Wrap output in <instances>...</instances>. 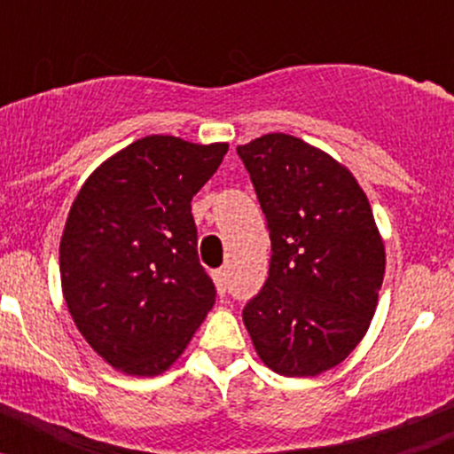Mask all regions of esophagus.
Masks as SVG:
<instances>
[{
	"instance_id": "obj_1",
	"label": "esophagus",
	"mask_w": 454,
	"mask_h": 454,
	"mask_svg": "<svg viewBox=\"0 0 454 454\" xmlns=\"http://www.w3.org/2000/svg\"><path fill=\"white\" fill-rule=\"evenodd\" d=\"M214 282L215 286H218V293L220 295H224L227 293V272L220 268V270H214Z\"/></svg>"
}]
</instances>
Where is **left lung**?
I'll list each match as a JSON object with an SVG mask.
<instances>
[{
  "label": "left lung",
  "mask_w": 454,
  "mask_h": 454,
  "mask_svg": "<svg viewBox=\"0 0 454 454\" xmlns=\"http://www.w3.org/2000/svg\"><path fill=\"white\" fill-rule=\"evenodd\" d=\"M236 152L272 252L243 323L268 368L320 375L355 350L375 314L387 262L371 204L348 168L295 136L266 134Z\"/></svg>",
  "instance_id": "obj_1"
}]
</instances>
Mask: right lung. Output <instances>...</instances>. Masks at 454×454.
<instances>
[{"instance_id": "1", "label": "right lung", "mask_w": 454, "mask_h": 454, "mask_svg": "<svg viewBox=\"0 0 454 454\" xmlns=\"http://www.w3.org/2000/svg\"><path fill=\"white\" fill-rule=\"evenodd\" d=\"M224 154L227 143L145 136L92 172L72 204L63 295L83 339L118 371L163 372L214 307L191 200Z\"/></svg>"}]
</instances>
